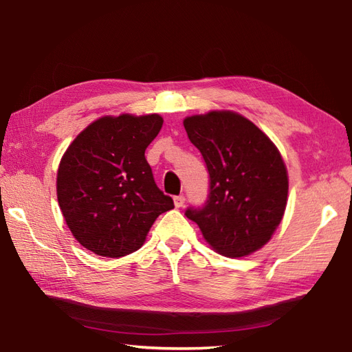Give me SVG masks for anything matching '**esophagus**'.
<instances>
[{
	"mask_svg": "<svg viewBox=\"0 0 352 352\" xmlns=\"http://www.w3.org/2000/svg\"><path fill=\"white\" fill-rule=\"evenodd\" d=\"M184 201H186L184 195H177V197H174V204H175V207H183Z\"/></svg>",
	"mask_w": 352,
	"mask_h": 352,
	"instance_id": "obj_1",
	"label": "esophagus"
}]
</instances>
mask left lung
<instances>
[{
  "label": "left lung",
  "mask_w": 352,
  "mask_h": 352,
  "mask_svg": "<svg viewBox=\"0 0 352 352\" xmlns=\"http://www.w3.org/2000/svg\"><path fill=\"white\" fill-rule=\"evenodd\" d=\"M183 124L208 170L207 201L184 214L222 256L243 257L260 250L287 203V170L278 149L234 111H210Z\"/></svg>",
  "instance_id": "obj_1"
}]
</instances>
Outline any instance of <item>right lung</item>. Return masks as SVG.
Returning <instances> with one entry per match:
<instances>
[{"label":"right lung","instance_id":"obj_1","mask_svg":"<svg viewBox=\"0 0 352 352\" xmlns=\"http://www.w3.org/2000/svg\"><path fill=\"white\" fill-rule=\"evenodd\" d=\"M159 115L104 116L74 139L57 172V199L74 237L98 256L138 251L174 201L157 188L145 149Z\"/></svg>","mask_w":352,"mask_h":352}]
</instances>
